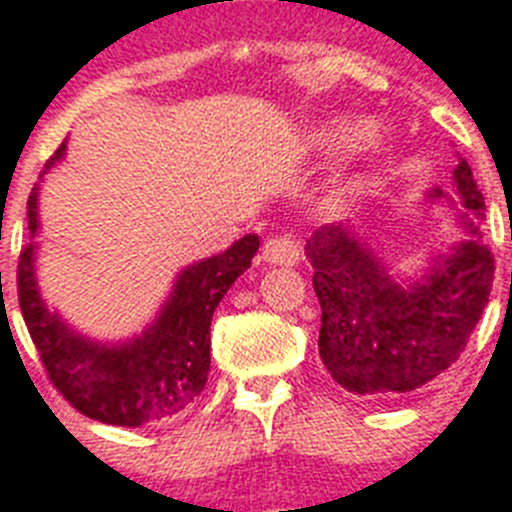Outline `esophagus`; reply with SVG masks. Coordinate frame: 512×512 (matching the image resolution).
I'll return each instance as SVG.
<instances>
[{"label":"esophagus","instance_id":"esophagus-1","mask_svg":"<svg viewBox=\"0 0 512 512\" xmlns=\"http://www.w3.org/2000/svg\"><path fill=\"white\" fill-rule=\"evenodd\" d=\"M299 255H302V247L291 234H276L270 236L268 242L260 249V257L263 263L268 265H296L299 263Z\"/></svg>","mask_w":512,"mask_h":512}]
</instances>
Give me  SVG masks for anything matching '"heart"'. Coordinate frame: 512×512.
Segmentation results:
<instances>
[{"label": "heart", "mask_w": 512, "mask_h": 512, "mask_svg": "<svg viewBox=\"0 0 512 512\" xmlns=\"http://www.w3.org/2000/svg\"><path fill=\"white\" fill-rule=\"evenodd\" d=\"M343 135H346V127H343L341 122H328V124H322V127H317L315 143L333 145L338 143V140H343ZM375 145H377V137L369 127L354 132V137H351V150H354V153H367V150H372Z\"/></svg>", "instance_id": "b5f03b06"}]
</instances>
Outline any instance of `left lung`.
<instances>
[{"label":"left lung","mask_w":512,"mask_h":512,"mask_svg":"<svg viewBox=\"0 0 512 512\" xmlns=\"http://www.w3.org/2000/svg\"><path fill=\"white\" fill-rule=\"evenodd\" d=\"M468 239L435 257L419 281L390 276L354 226L325 223L307 239L320 299V359L364 398H398L458 362L489 302L495 255L482 242L484 197L466 158L453 171ZM432 200L442 190L429 192Z\"/></svg>","instance_id":"8db88e82"}]
</instances>
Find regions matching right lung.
<instances>
[{"instance_id":"1","label":"right lung","mask_w":512,"mask_h":512,"mask_svg":"<svg viewBox=\"0 0 512 512\" xmlns=\"http://www.w3.org/2000/svg\"><path fill=\"white\" fill-rule=\"evenodd\" d=\"M64 148L46 161H62ZM28 229L38 231V187L28 197ZM36 242L17 263V302L54 388L80 414L114 427L174 419L203 393L210 372V320L231 283L252 265L260 239L242 236L226 252L184 268L156 322L124 343H98L46 307L36 281Z\"/></svg>"}]
</instances>
